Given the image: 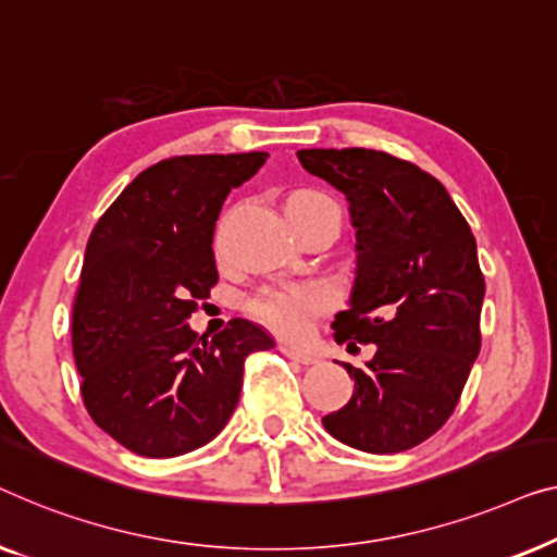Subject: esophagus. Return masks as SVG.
<instances>
[{
	"instance_id": "34e87169",
	"label": "esophagus",
	"mask_w": 557,
	"mask_h": 557,
	"mask_svg": "<svg viewBox=\"0 0 557 557\" xmlns=\"http://www.w3.org/2000/svg\"><path fill=\"white\" fill-rule=\"evenodd\" d=\"M280 350H282V354H285L287 358H293V360H297V363H302V366L318 363V358H315V356L308 354V350H302V348H295V346H289V343H282Z\"/></svg>"
}]
</instances>
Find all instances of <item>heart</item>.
Segmentation results:
<instances>
[{
    "instance_id": "1",
    "label": "heart",
    "mask_w": 557,
    "mask_h": 557,
    "mask_svg": "<svg viewBox=\"0 0 557 557\" xmlns=\"http://www.w3.org/2000/svg\"><path fill=\"white\" fill-rule=\"evenodd\" d=\"M305 201H325L333 203L327 197L318 191H297L287 199V203H305ZM331 305V295L323 287H270L262 289L260 295L252 297L249 308L264 325H270L272 331L289 338L308 333L312 318L318 312H323Z\"/></svg>"
}]
</instances>
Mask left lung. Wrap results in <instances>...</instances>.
<instances>
[{
    "mask_svg": "<svg viewBox=\"0 0 557 557\" xmlns=\"http://www.w3.org/2000/svg\"><path fill=\"white\" fill-rule=\"evenodd\" d=\"M297 159L346 194L356 230L354 287L333 320L335 341L375 346L363 368L343 363L354 396L323 426L360 451H406L451 417L480 354L474 234L444 186L409 161L368 148H302Z\"/></svg>",
    "mask_w": 557,
    "mask_h": 557,
    "instance_id": "left-lung-1",
    "label": "left lung"
}]
</instances>
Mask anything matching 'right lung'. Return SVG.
Wrapping results in <instances>:
<instances>
[{"instance_id":"obj_1","label":"right lung","mask_w":557,"mask_h":557,"mask_svg":"<svg viewBox=\"0 0 557 557\" xmlns=\"http://www.w3.org/2000/svg\"><path fill=\"white\" fill-rule=\"evenodd\" d=\"M264 161V151L159 161L90 234L73 308L83 401L140 457L209 444L237 409L245 358L275 348L264 327L242 318L214 338L189 325L219 280L211 242L226 194Z\"/></svg>"}]
</instances>
